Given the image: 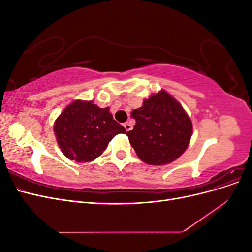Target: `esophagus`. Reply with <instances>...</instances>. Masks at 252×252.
<instances>
[{
    "instance_id": "34e87169",
    "label": "esophagus",
    "mask_w": 252,
    "mask_h": 252,
    "mask_svg": "<svg viewBox=\"0 0 252 252\" xmlns=\"http://www.w3.org/2000/svg\"><path fill=\"white\" fill-rule=\"evenodd\" d=\"M124 127H125V129H126V131H129V130H131V129H132L131 124L128 123V122H127V123L124 124Z\"/></svg>"
}]
</instances>
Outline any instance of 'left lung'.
<instances>
[{
	"label": "left lung",
	"instance_id": "1",
	"mask_svg": "<svg viewBox=\"0 0 252 252\" xmlns=\"http://www.w3.org/2000/svg\"><path fill=\"white\" fill-rule=\"evenodd\" d=\"M135 120L126 134L136 155L149 165H166L179 158L190 143L192 123L182 105L165 90L143 101L131 112Z\"/></svg>",
	"mask_w": 252,
	"mask_h": 252
}]
</instances>
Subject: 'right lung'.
I'll list each match as a JSON object with an SVG mask.
<instances>
[{
    "instance_id": "1",
    "label": "right lung",
    "mask_w": 252,
    "mask_h": 252,
    "mask_svg": "<svg viewBox=\"0 0 252 252\" xmlns=\"http://www.w3.org/2000/svg\"><path fill=\"white\" fill-rule=\"evenodd\" d=\"M93 101L75 100L60 114L53 125L63 155L78 163L100 157L108 143L125 128L113 120L109 107L100 108Z\"/></svg>"
}]
</instances>
